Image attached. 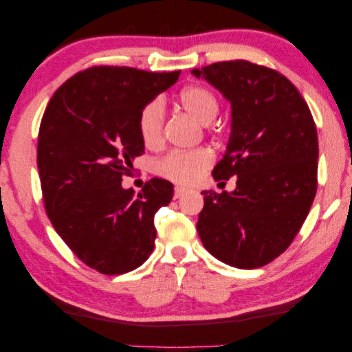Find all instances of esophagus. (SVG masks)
<instances>
[{"mask_svg":"<svg viewBox=\"0 0 352 352\" xmlns=\"http://www.w3.org/2000/svg\"><path fill=\"white\" fill-rule=\"evenodd\" d=\"M186 192H187V188H184V187H179L177 186L176 188H175V198L177 199V198H181L182 195H186Z\"/></svg>","mask_w":352,"mask_h":352,"instance_id":"34e87169","label":"esophagus"}]
</instances>
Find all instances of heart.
<instances>
[{"label": "heart", "mask_w": 352, "mask_h": 352, "mask_svg": "<svg viewBox=\"0 0 352 352\" xmlns=\"http://www.w3.org/2000/svg\"><path fill=\"white\" fill-rule=\"evenodd\" d=\"M179 102L186 111L203 124H209L220 111V102L214 91L204 85H188L179 94ZM165 111L160 100H153L142 107L137 128L143 145L157 146L162 140ZM214 155L207 148L192 151H173L155 162V171L181 186H192L209 168Z\"/></svg>", "instance_id": "b5f03b06"}]
</instances>
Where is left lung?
Here are the masks:
<instances>
[{
	"instance_id": "8db88e82",
	"label": "left lung",
	"mask_w": 352,
	"mask_h": 352,
	"mask_svg": "<svg viewBox=\"0 0 352 352\" xmlns=\"http://www.w3.org/2000/svg\"><path fill=\"white\" fill-rule=\"evenodd\" d=\"M192 74L230 102L228 148L212 176L237 179L234 192H203L201 241L230 267H263L290 246L312 207L318 173L314 117L295 85L268 67L228 60Z\"/></svg>"
}]
</instances>
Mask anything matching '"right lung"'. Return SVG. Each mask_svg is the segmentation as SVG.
<instances>
[{
    "label": "right lung",
    "instance_id": "right-lung-1",
    "mask_svg": "<svg viewBox=\"0 0 352 352\" xmlns=\"http://www.w3.org/2000/svg\"><path fill=\"white\" fill-rule=\"evenodd\" d=\"M181 72L100 65L54 91L38 129L37 166L56 232L87 267L124 274L154 250V215L170 204L173 184L154 177L140 193L122 187L145 153L137 120Z\"/></svg>",
    "mask_w": 352,
    "mask_h": 352
}]
</instances>
